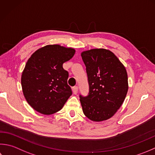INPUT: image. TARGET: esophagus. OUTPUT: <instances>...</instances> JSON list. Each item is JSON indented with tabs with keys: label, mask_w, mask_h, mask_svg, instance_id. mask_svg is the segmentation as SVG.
<instances>
[{
	"label": "esophagus",
	"mask_w": 155,
	"mask_h": 155,
	"mask_svg": "<svg viewBox=\"0 0 155 155\" xmlns=\"http://www.w3.org/2000/svg\"><path fill=\"white\" fill-rule=\"evenodd\" d=\"M72 90H73V93L74 94H77L78 91V87L77 86H74L72 87Z\"/></svg>",
	"instance_id": "obj_1"
}]
</instances>
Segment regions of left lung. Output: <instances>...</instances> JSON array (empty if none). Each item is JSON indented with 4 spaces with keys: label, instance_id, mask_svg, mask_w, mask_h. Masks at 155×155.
Instances as JSON below:
<instances>
[{
    "label": "left lung",
    "instance_id": "1",
    "mask_svg": "<svg viewBox=\"0 0 155 155\" xmlns=\"http://www.w3.org/2000/svg\"><path fill=\"white\" fill-rule=\"evenodd\" d=\"M86 67L89 94L80 96L84 114L92 121L106 120L115 114L128 90V75L110 50L93 49L81 53Z\"/></svg>",
    "mask_w": 155,
    "mask_h": 155
}]
</instances>
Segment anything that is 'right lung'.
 Instances as JSON below:
<instances>
[{"label":"right lung","instance_id":"add662e5","mask_svg":"<svg viewBox=\"0 0 155 155\" xmlns=\"http://www.w3.org/2000/svg\"><path fill=\"white\" fill-rule=\"evenodd\" d=\"M75 50L59 45L39 49L28 59L21 75L23 95L37 112L50 115L59 111L72 94L68 72L63 64L73 58Z\"/></svg>","mask_w":155,"mask_h":155}]
</instances>
